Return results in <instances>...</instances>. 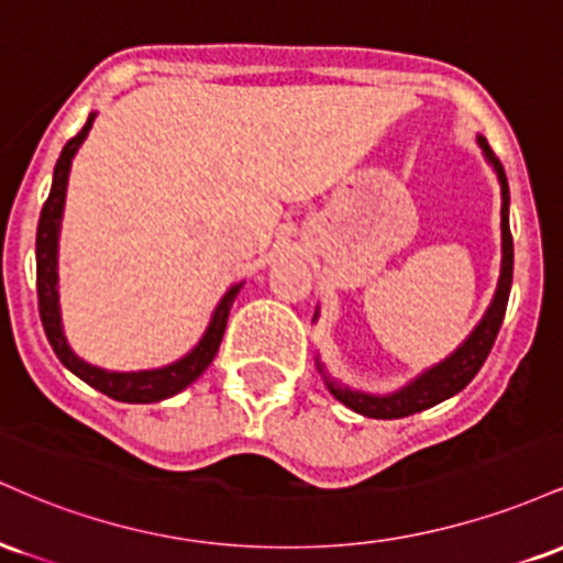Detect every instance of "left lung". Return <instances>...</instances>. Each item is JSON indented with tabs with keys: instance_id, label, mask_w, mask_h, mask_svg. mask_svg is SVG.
I'll return each mask as SVG.
<instances>
[{
	"instance_id": "obj_1",
	"label": "left lung",
	"mask_w": 563,
	"mask_h": 563,
	"mask_svg": "<svg viewBox=\"0 0 563 563\" xmlns=\"http://www.w3.org/2000/svg\"><path fill=\"white\" fill-rule=\"evenodd\" d=\"M479 145L487 156L489 164L495 166L497 179H500V190H503V209H500V228H503V267H500V280H497V290L495 299L489 303L487 314L484 320L476 325V331L468 335L466 344L457 349L455 354H450L444 363H439L431 371H426L421 378L412 380L410 386L399 389L397 394H389V397H373V394H360V391H349L341 389L335 380L328 378V389L333 391V397L339 402H344L346 407H352L354 412L367 418H405L412 416V412H421L426 407H434L444 399H450L452 394H457L461 389L474 380L476 373L482 371L484 360H487L489 349H493L497 331H500L503 318H506V307H508V294H510V280H514V238H510V228H508V179L506 172H503L500 158L495 156L489 142L479 137ZM322 371V367H320Z\"/></svg>"
}]
</instances>
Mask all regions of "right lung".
<instances>
[{
    "mask_svg": "<svg viewBox=\"0 0 563 563\" xmlns=\"http://www.w3.org/2000/svg\"><path fill=\"white\" fill-rule=\"evenodd\" d=\"M95 115H89L87 124L76 137H70L63 147L60 158L55 164V177H53V190H49L47 200H44L42 217H38L36 228V296H38V318H42L44 333H47L49 346L55 349L57 360L68 367L70 373H76L81 380H87L89 386H95L97 391L108 394L111 399L119 402H161V399L174 397L196 380L206 367L211 365V360L217 357L219 344H222L224 328H228V314L232 301H235L238 290L243 283L232 286L224 299L219 301L214 318H211L209 331H206L200 344L192 349L187 357L179 360L169 367H161V371H142V373H108L100 367L87 365L84 360L76 357L66 344V335L60 328V312H57V232H60V217H63V203H66V185H68V172H70V158L76 156L84 137L92 129Z\"/></svg>",
    "mask_w": 563,
    "mask_h": 563,
    "instance_id": "obj_1",
    "label": "right lung"
}]
</instances>
